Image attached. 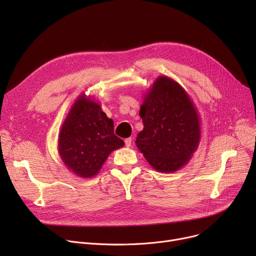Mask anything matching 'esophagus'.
Wrapping results in <instances>:
<instances>
[{
	"mask_svg": "<svg viewBox=\"0 0 256 256\" xmlns=\"http://www.w3.org/2000/svg\"><path fill=\"white\" fill-rule=\"evenodd\" d=\"M124 143H126V147H130V144H132V138H126V139L124 140Z\"/></svg>",
	"mask_w": 256,
	"mask_h": 256,
	"instance_id": "1",
	"label": "esophagus"
}]
</instances>
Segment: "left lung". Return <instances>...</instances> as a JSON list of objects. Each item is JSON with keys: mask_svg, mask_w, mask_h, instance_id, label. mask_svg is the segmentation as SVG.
Instances as JSON below:
<instances>
[{"mask_svg": "<svg viewBox=\"0 0 256 256\" xmlns=\"http://www.w3.org/2000/svg\"><path fill=\"white\" fill-rule=\"evenodd\" d=\"M144 128L137 147L158 171L182 167L196 150L200 138L198 114L184 90L167 76H160L139 112Z\"/></svg>", "mask_w": 256, "mask_h": 256, "instance_id": "left-lung-1", "label": "left lung"}]
</instances>
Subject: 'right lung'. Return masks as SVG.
<instances>
[{
  "mask_svg": "<svg viewBox=\"0 0 256 256\" xmlns=\"http://www.w3.org/2000/svg\"><path fill=\"white\" fill-rule=\"evenodd\" d=\"M124 140L114 134V122L100 106L78 98L65 119L59 135V152L64 164L78 176L91 178Z\"/></svg>",
  "mask_w": 256,
  "mask_h": 256,
  "instance_id": "add662e5",
  "label": "right lung"
}]
</instances>
